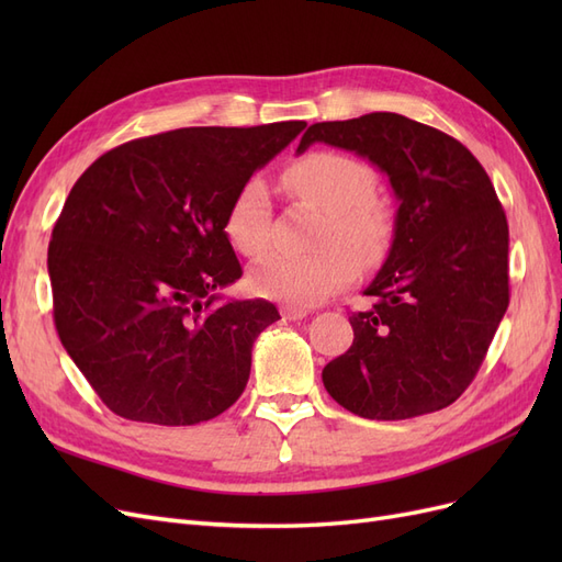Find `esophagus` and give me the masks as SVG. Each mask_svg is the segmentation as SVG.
<instances>
[{
    "mask_svg": "<svg viewBox=\"0 0 562 562\" xmlns=\"http://www.w3.org/2000/svg\"><path fill=\"white\" fill-rule=\"evenodd\" d=\"M281 314H283V318H288V321H300V318H304V316L310 314V310L297 307V304H285V307L281 310Z\"/></svg>",
    "mask_w": 562,
    "mask_h": 562,
    "instance_id": "1",
    "label": "esophagus"
}]
</instances>
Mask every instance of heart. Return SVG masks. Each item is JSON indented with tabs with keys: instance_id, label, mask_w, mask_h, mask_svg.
I'll return each instance as SVG.
<instances>
[{
	"instance_id": "heart-1",
	"label": "heart",
	"mask_w": 562,
	"mask_h": 562,
	"mask_svg": "<svg viewBox=\"0 0 562 562\" xmlns=\"http://www.w3.org/2000/svg\"><path fill=\"white\" fill-rule=\"evenodd\" d=\"M283 182L300 199L328 213L323 244L314 255L269 252L250 267V288L269 300L316 304L347 285L361 262L375 260L386 241L384 211L368 194L372 173L361 161L339 151H310L285 168ZM271 199L262 178H250L236 192L225 217L232 246L260 255L269 246Z\"/></svg>"
}]
</instances>
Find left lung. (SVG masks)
Instances as JSON below:
<instances>
[{
	"label": "left lung",
	"instance_id": "1",
	"mask_svg": "<svg viewBox=\"0 0 562 562\" xmlns=\"http://www.w3.org/2000/svg\"><path fill=\"white\" fill-rule=\"evenodd\" d=\"M342 147L386 173L398 211L389 258L351 312V347L323 368L366 419L443 411L464 394L508 307V225L485 168L452 135L394 112L312 124L297 151Z\"/></svg>",
	"mask_w": 562,
	"mask_h": 562
}]
</instances>
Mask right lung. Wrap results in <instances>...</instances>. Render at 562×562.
<instances>
[{
    "mask_svg": "<svg viewBox=\"0 0 562 562\" xmlns=\"http://www.w3.org/2000/svg\"><path fill=\"white\" fill-rule=\"evenodd\" d=\"M307 126H192L98 157L48 244L65 351L124 419L192 427L244 394L267 300L220 302L241 279L225 232L236 192Z\"/></svg>",
    "mask_w": 562,
    "mask_h": 562,
    "instance_id": "obj_1",
    "label": "right lung"
}]
</instances>
